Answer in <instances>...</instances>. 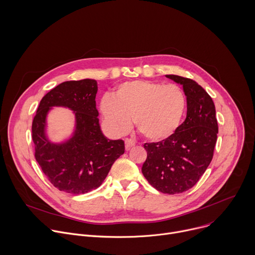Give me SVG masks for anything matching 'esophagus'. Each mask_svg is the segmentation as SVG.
I'll list each match as a JSON object with an SVG mask.
<instances>
[{
    "label": "esophagus",
    "instance_id": "1",
    "mask_svg": "<svg viewBox=\"0 0 255 255\" xmlns=\"http://www.w3.org/2000/svg\"><path fill=\"white\" fill-rule=\"evenodd\" d=\"M135 145V141L132 140V139H129V138H126L125 139V148L126 150H129L131 147H133Z\"/></svg>",
    "mask_w": 255,
    "mask_h": 255
}]
</instances>
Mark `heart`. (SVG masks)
Masks as SVG:
<instances>
[{
	"label": "heart",
	"mask_w": 255,
	"mask_h": 255,
	"mask_svg": "<svg viewBox=\"0 0 255 255\" xmlns=\"http://www.w3.org/2000/svg\"><path fill=\"white\" fill-rule=\"evenodd\" d=\"M187 96L177 85L131 81L118 86L113 98L105 97L101 113L117 134L126 133L133 118L135 127L151 141L166 139L179 126L186 112Z\"/></svg>",
	"instance_id": "heart-1"
}]
</instances>
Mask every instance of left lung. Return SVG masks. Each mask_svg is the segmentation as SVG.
Returning <instances> with one entry per match:
<instances>
[{"mask_svg":"<svg viewBox=\"0 0 255 255\" xmlns=\"http://www.w3.org/2000/svg\"><path fill=\"white\" fill-rule=\"evenodd\" d=\"M165 77L183 86L187 118L166 139L144 143L147 158L141 170L154 189L174 195L192 189L212 161L218 122L214 102L200 85L179 76Z\"/></svg>","mask_w":255,"mask_h":255,"instance_id":"obj_1","label":"left lung"}]
</instances>
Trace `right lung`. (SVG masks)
<instances>
[{"mask_svg": "<svg viewBox=\"0 0 255 255\" xmlns=\"http://www.w3.org/2000/svg\"><path fill=\"white\" fill-rule=\"evenodd\" d=\"M97 92L95 80L64 82L42 98L32 122L36 161L56 189L71 195L99 188L125 151L122 139L110 140L102 133ZM52 106L68 107L76 116L74 134L62 143H52L45 134L46 117Z\"/></svg>", "mask_w": 255, "mask_h": 255, "instance_id": "obj_1", "label": "right lung"}]
</instances>
